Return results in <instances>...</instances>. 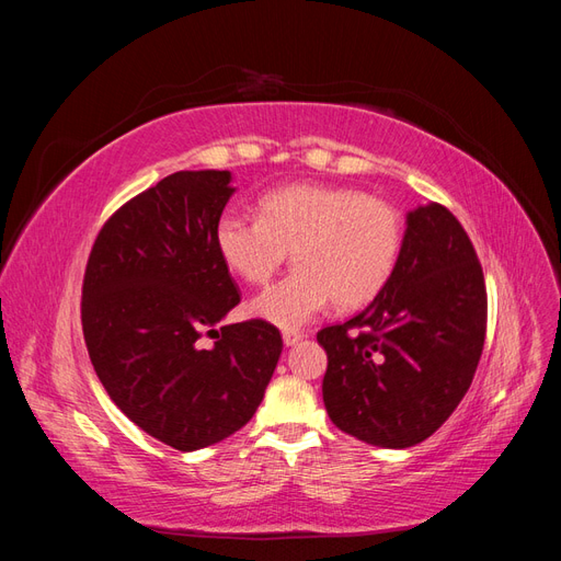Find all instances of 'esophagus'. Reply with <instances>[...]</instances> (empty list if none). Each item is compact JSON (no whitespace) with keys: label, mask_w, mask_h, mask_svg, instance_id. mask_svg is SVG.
<instances>
[{"label":"esophagus","mask_w":561,"mask_h":561,"mask_svg":"<svg viewBox=\"0 0 561 561\" xmlns=\"http://www.w3.org/2000/svg\"><path fill=\"white\" fill-rule=\"evenodd\" d=\"M301 336H304V334L297 332V330H285V332H283V344H285V346H295L297 342H301Z\"/></svg>","instance_id":"obj_1"}]
</instances>
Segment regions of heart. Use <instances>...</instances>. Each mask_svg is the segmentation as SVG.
Returning <instances> with one entry per match:
<instances>
[{"mask_svg": "<svg viewBox=\"0 0 561 561\" xmlns=\"http://www.w3.org/2000/svg\"><path fill=\"white\" fill-rule=\"evenodd\" d=\"M260 219L225 215L217 252L231 274L262 285L293 254L295 268L250 301V313L278 328H301L334 301L360 309L393 276L402 217L388 201L351 186L290 184L260 198Z\"/></svg>", "mask_w": 561, "mask_h": 561, "instance_id": "obj_1", "label": "heart"}]
</instances>
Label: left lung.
I'll list each match as a JSON object with an SVG mask.
<instances>
[{"mask_svg": "<svg viewBox=\"0 0 561 561\" xmlns=\"http://www.w3.org/2000/svg\"><path fill=\"white\" fill-rule=\"evenodd\" d=\"M484 332L486 287L466 229L439 203L414 208L388 285L318 332L332 423L375 447L423 443L468 393Z\"/></svg>", "mask_w": 561, "mask_h": 561, "instance_id": "left-lung-1", "label": "left lung"}]
</instances>
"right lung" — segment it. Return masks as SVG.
Returning <instances> with one entry per match:
<instances>
[{
  "instance_id": "1",
  "label": "right lung",
  "mask_w": 561,
  "mask_h": 561,
  "mask_svg": "<svg viewBox=\"0 0 561 561\" xmlns=\"http://www.w3.org/2000/svg\"><path fill=\"white\" fill-rule=\"evenodd\" d=\"M236 190L229 171H180L130 198L100 229L81 290L98 379L135 426L194 451L252 419L283 339L266 320L222 325L241 301L215 243ZM203 331L215 333L210 350Z\"/></svg>"
}]
</instances>
